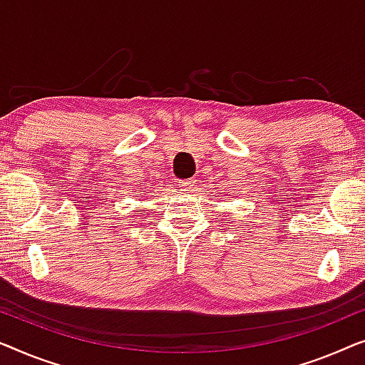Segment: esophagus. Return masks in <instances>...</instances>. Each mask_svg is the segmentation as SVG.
<instances>
[{"label":"esophagus","instance_id":"1","mask_svg":"<svg viewBox=\"0 0 365 365\" xmlns=\"http://www.w3.org/2000/svg\"><path fill=\"white\" fill-rule=\"evenodd\" d=\"M180 183H182V187H183L185 190H190V188L195 187V180H193V178H185V180H180Z\"/></svg>","mask_w":365,"mask_h":365}]
</instances>
